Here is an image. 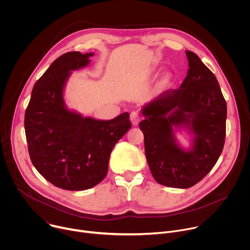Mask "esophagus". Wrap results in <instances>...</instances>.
I'll list each match as a JSON object with an SVG mask.
<instances>
[{
  "label": "esophagus",
  "instance_id": "obj_1",
  "mask_svg": "<svg viewBox=\"0 0 250 250\" xmlns=\"http://www.w3.org/2000/svg\"><path fill=\"white\" fill-rule=\"evenodd\" d=\"M139 121H140L139 114L137 112H131L130 113V122H131L132 125H137Z\"/></svg>",
  "mask_w": 250,
  "mask_h": 250
}]
</instances>
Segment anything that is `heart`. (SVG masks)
I'll return each mask as SVG.
<instances>
[{"instance_id": "heart-1", "label": "heart", "mask_w": 250, "mask_h": 250, "mask_svg": "<svg viewBox=\"0 0 250 250\" xmlns=\"http://www.w3.org/2000/svg\"><path fill=\"white\" fill-rule=\"evenodd\" d=\"M170 78H171V75H170V74H168V73H167V74H165V75H164V80H165L166 82H168V81L170 80Z\"/></svg>"}]
</instances>
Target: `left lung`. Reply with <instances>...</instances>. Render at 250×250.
Here are the masks:
<instances>
[{"label": "left lung", "instance_id": "obj_1", "mask_svg": "<svg viewBox=\"0 0 250 250\" xmlns=\"http://www.w3.org/2000/svg\"><path fill=\"white\" fill-rule=\"evenodd\" d=\"M187 76L180 88L166 91L142 106L146 156L155 181L187 189L217 163L225 145L227 103L219 82L197 54L186 50ZM185 130L191 145L183 148L175 131Z\"/></svg>", "mask_w": 250, "mask_h": 250}]
</instances>
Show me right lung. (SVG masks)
<instances>
[{
  "mask_svg": "<svg viewBox=\"0 0 250 250\" xmlns=\"http://www.w3.org/2000/svg\"><path fill=\"white\" fill-rule=\"evenodd\" d=\"M93 55L71 51L53 61L34 84L24 116L33 166L48 182L69 191L104 180L115 145L131 126L128 113L99 121L67 108L64 90L71 72L88 66Z\"/></svg>",
  "mask_w": 250,
  "mask_h": 250,
  "instance_id": "1",
  "label": "right lung"
}]
</instances>
